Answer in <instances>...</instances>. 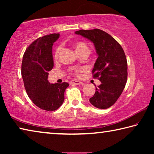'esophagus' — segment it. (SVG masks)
I'll return each instance as SVG.
<instances>
[{
	"label": "esophagus",
	"mask_w": 154,
	"mask_h": 154,
	"mask_svg": "<svg viewBox=\"0 0 154 154\" xmlns=\"http://www.w3.org/2000/svg\"><path fill=\"white\" fill-rule=\"evenodd\" d=\"M71 84L72 85H84V83L83 82H81L79 81H77V80H72L71 82Z\"/></svg>",
	"instance_id": "1"
}]
</instances>
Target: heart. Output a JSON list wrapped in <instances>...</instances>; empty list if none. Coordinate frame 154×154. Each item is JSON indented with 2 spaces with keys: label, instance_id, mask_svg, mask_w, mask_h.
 Wrapping results in <instances>:
<instances>
[{
  "label": "heart",
  "instance_id": "b5f03b06",
  "mask_svg": "<svg viewBox=\"0 0 154 154\" xmlns=\"http://www.w3.org/2000/svg\"><path fill=\"white\" fill-rule=\"evenodd\" d=\"M75 50H76V52L77 54L82 53V52H83V51L89 52V48H88V45L85 43L81 42V41H79V42H77L75 43ZM60 49H61L60 46H58V48H56L55 53H54V56H55L56 58L58 57ZM80 71H81L80 69H75L74 72L75 75H79Z\"/></svg>",
  "mask_w": 154,
  "mask_h": 154
}]
</instances>
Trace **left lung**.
<instances>
[{
	"mask_svg": "<svg viewBox=\"0 0 154 154\" xmlns=\"http://www.w3.org/2000/svg\"><path fill=\"white\" fill-rule=\"evenodd\" d=\"M75 34L92 41L98 55L92 73L101 84L96 87L90 102L96 108H109L119 98L126 84L128 64L124 49L110 35L97 28L80 30Z\"/></svg>",
	"mask_w": 154,
	"mask_h": 154,
	"instance_id": "8db88e82",
	"label": "left lung"
}]
</instances>
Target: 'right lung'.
I'll use <instances>...</instances> for the list:
<instances>
[{
	"mask_svg": "<svg viewBox=\"0 0 154 154\" xmlns=\"http://www.w3.org/2000/svg\"><path fill=\"white\" fill-rule=\"evenodd\" d=\"M60 34H51L38 38L28 46L23 56L22 76L28 97L43 110L58 109L64 100L66 82L50 83L48 72L54 67L52 46Z\"/></svg>",
	"mask_w": 154,
	"mask_h": 154,
	"instance_id": "1",
	"label": "right lung"
}]
</instances>
